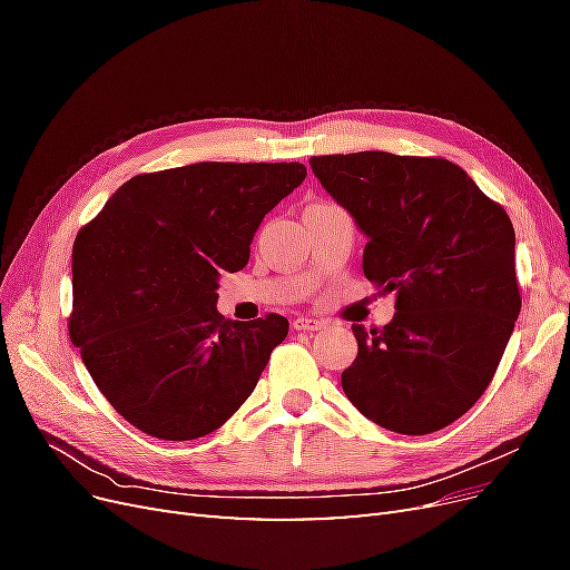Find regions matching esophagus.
<instances>
[{"instance_id": "1", "label": "esophagus", "mask_w": 570, "mask_h": 570, "mask_svg": "<svg viewBox=\"0 0 570 570\" xmlns=\"http://www.w3.org/2000/svg\"><path fill=\"white\" fill-rule=\"evenodd\" d=\"M292 327H295V331L312 333V331H321V327H323V321L312 318V316H297V318H295V323H292Z\"/></svg>"}]
</instances>
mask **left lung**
<instances>
[{"label": "left lung", "mask_w": 570, "mask_h": 570, "mask_svg": "<svg viewBox=\"0 0 570 570\" xmlns=\"http://www.w3.org/2000/svg\"><path fill=\"white\" fill-rule=\"evenodd\" d=\"M308 164L368 237L366 278L396 295L387 325H352L358 352L342 390L392 433H435L488 390L521 314L511 218L440 157L356 151Z\"/></svg>", "instance_id": "obj_1"}]
</instances>
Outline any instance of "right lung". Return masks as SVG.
Segmentation results:
<instances>
[{
	"label": "right lung",
	"instance_id": "right-lung-1",
	"mask_svg": "<svg viewBox=\"0 0 570 570\" xmlns=\"http://www.w3.org/2000/svg\"><path fill=\"white\" fill-rule=\"evenodd\" d=\"M306 178L292 164L202 161L135 176L73 243L71 342L107 402L159 440L214 433L254 392L287 318L218 314V278Z\"/></svg>",
	"mask_w": 570,
	"mask_h": 570
}]
</instances>
